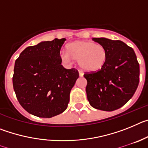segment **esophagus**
Listing matches in <instances>:
<instances>
[{
    "instance_id": "34e87169",
    "label": "esophagus",
    "mask_w": 148,
    "mask_h": 148,
    "mask_svg": "<svg viewBox=\"0 0 148 148\" xmlns=\"http://www.w3.org/2000/svg\"><path fill=\"white\" fill-rule=\"evenodd\" d=\"M78 73H79V76H80V77H82L84 75V73H82V71H79V72H78Z\"/></svg>"
}]
</instances>
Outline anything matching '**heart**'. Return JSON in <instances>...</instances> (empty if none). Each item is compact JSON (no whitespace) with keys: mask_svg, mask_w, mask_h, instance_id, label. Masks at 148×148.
Masks as SVG:
<instances>
[{"mask_svg":"<svg viewBox=\"0 0 148 148\" xmlns=\"http://www.w3.org/2000/svg\"><path fill=\"white\" fill-rule=\"evenodd\" d=\"M67 52L61 53L64 61L70 63L78 61V65L84 71L94 73L100 70L105 64L108 51L104 46L88 40H76L66 47Z\"/></svg>","mask_w":148,"mask_h":148,"instance_id":"obj_1","label":"heart"}]
</instances>
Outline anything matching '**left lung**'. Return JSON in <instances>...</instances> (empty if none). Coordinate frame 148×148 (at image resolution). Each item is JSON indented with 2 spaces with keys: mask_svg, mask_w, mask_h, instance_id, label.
Masks as SVG:
<instances>
[{
  "mask_svg": "<svg viewBox=\"0 0 148 148\" xmlns=\"http://www.w3.org/2000/svg\"><path fill=\"white\" fill-rule=\"evenodd\" d=\"M92 40L108 51L100 70L85 73L87 99L95 109L113 111L125 105L135 93L139 82V64L133 48L121 40L106 38Z\"/></svg>",
  "mask_w": 148,
  "mask_h": 148,
  "instance_id": "1",
  "label": "left lung"
}]
</instances>
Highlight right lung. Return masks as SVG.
Returning <instances> with one entry per match:
<instances>
[{"mask_svg": "<svg viewBox=\"0 0 148 148\" xmlns=\"http://www.w3.org/2000/svg\"><path fill=\"white\" fill-rule=\"evenodd\" d=\"M65 40L55 38L28 47L15 61L13 88L22 108L30 114L51 118L67 108L78 72L61 64L60 51Z\"/></svg>", "mask_w": 148, "mask_h": 148, "instance_id": "add662e5", "label": "right lung"}]
</instances>
